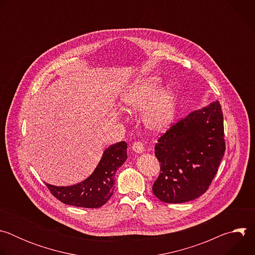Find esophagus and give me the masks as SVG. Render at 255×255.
<instances>
[{
	"mask_svg": "<svg viewBox=\"0 0 255 255\" xmlns=\"http://www.w3.org/2000/svg\"><path fill=\"white\" fill-rule=\"evenodd\" d=\"M132 149L136 152V153H142L144 151V145L142 142L140 141H135L132 144Z\"/></svg>",
	"mask_w": 255,
	"mask_h": 255,
	"instance_id": "esophagus-1",
	"label": "esophagus"
}]
</instances>
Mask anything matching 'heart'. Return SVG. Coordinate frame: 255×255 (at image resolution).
I'll list each match as a JSON object with an SVG mask.
<instances>
[{
    "mask_svg": "<svg viewBox=\"0 0 255 255\" xmlns=\"http://www.w3.org/2000/svg\"><path fill=\"white\" fill-rule=\"evenodd\" d=\"M157 79L147 78L130 85L122 95V101L130 111H142L145 125L153 132L166 130L175 116V95L164 90L159 95Z\"/></svg>",
    "mask_w": 255,
    "mask_h": 255,
    "instance_id": "b5f03b06",
    "label": "heart"
}]
</instances>
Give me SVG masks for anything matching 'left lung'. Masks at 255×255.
<instances>
[{"instance_id":"8db88e82","label":"left lung","mask_w":255,"mask_h":255,"mask_svg":"<svg viewBox=\"0 0 255 255\" xmlns=\"http://www.w3.org/2000/svg\"><path fill=\"white\" fill-rule=\"evenodd\" d=\"M160 172L153 194L164 203H185L210 187L224 156L226 144L220 103L193 111L173 123L155 144Z\"/></svg>"}]
</instances>
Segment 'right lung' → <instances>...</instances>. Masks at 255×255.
<instances>
[{"label":"right lung","mask_w":255,"mask_h":255,"mask_svg":"<svg viewBox=\"0 0 255 255\" xmlns=\"http://www.w3.org/2000/svg\"><path fill=\"white\" fill-rule=\"evenodd\" d=\"M127 159V143L118 142L108 147L95 171L82 183L70 187H55L46 184L53 197L61 203L83 207L100 208L114 193L115 173Z\"/></svg>","instance_id":"obj_1"}]
</instances>
